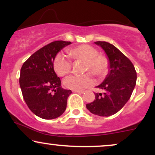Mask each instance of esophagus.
<instances>
[{
	"label": "esophagus",
	"mask_w": 155,
	"mask_h": 155,
	"mask_svg": "<svg viewBox=\"0 0 155 155\" xmlns=\"http://www.w3.org/2000/svg\"><path fill=\"white\" fill-rule=\"evenodd\" d=\"M73 92H76V93H79V94H82L84 93L83 90H74Z\"/></svg>",
	"instance_id": "esophagus-1"
}]
</instances>
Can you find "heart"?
Masks as SVG:
<instances>
[{"label":"heart","mask_w":155,"mask_h":155,"mask_svg":"<svg viewBox=\"0 0 155 155\" xmlns=\"http://www.w3.org/2000/svg\"><path fill=\"white\" fill-rule=\"evenodd\" d=\"M74 60H81L85 62V71H90L97 76H103L106 74L108 68L107 60L98 55V51L90 45H81L69 51ZM54 71L59 76H65L71 71L72 63L63 53H58L54 59ZM94 84V79L89 74L82 76L71 75L63 81L64 86L74 90H82Z\"/></svg>","instance_id":"obj_1"}]
</instances>
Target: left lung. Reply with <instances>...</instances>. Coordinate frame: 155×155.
Listing matches in <instances>:
<instances>
[{"mask_svg":"<svg viewBox=\"0 0 155 155\" xmlns=\"http://www.w3.org/2000/svg\"><path fill=\"white\" fill-rule=\"evenodd\" d=\"M104 49L108 60V74L97 87L103 93H95L93 102L86 105L93 114L109 117L122 109L130 97L136 84L134 65L116 47L106 41H96Z\"/></svg>","mask_w":155,"mask_h":155,"instance_id":"8db88e82","label":"left lung"}]
</instances>
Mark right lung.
Returning <instances> with one entry per match:
<instances>
[{
	"instance_id": "right-lung-1",
	"label": "right lung",
	"mask_w": 155,
	"mask_h": 155,
	"mask_svg": "<svg viewBox=\"0 0 155 155\" xmlns=\"http://www.w3.org/2000/svg\"><path fill=\"white\" fill-rule=\"evenodd\" d=\"M71 44L56 41L35 51L23 63L19 85L23 98L35 115L52 120L64 113L71 90L60 87L61 81L54 70V59L59 51Z\"/></svg>"
}]
</instances>
